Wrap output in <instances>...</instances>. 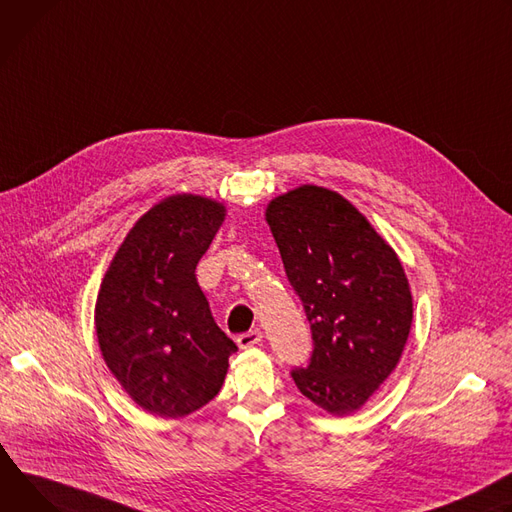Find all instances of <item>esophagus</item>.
I'll list each match as a JSON object with an SVG mask.
<instances>
[{
    "mask_svg": "<svg viewBox=\"0 0 512 512\" xmlns=\"http://www.w3.org/2000/svg\"><path fill=\"white\" fill-rule=\"evenodd\" d=\"M236 342H238V346H240L242 350L254 348V346H258V344L262 342V331H260V329H252V331H246V333L238 335Z\"/></svg>",
    "mask_w": 512,
    "mask_h": 512,
    "instance_id": "esophagus-1",
    "label": "esophagus"
}]
</instances>
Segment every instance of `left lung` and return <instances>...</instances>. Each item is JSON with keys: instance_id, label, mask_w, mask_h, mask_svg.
Segmentation results:
<instances>
[{"instance_id": "left-lung-1", "label": "left lung", "mask_w": 512, "mask_h": 512, "mask_svg": "<svg viewBox=\"0 0 512 512\" xmlns=\"http://www.w3.org/2000/svg\"><path fill=\"white\" fill-rule=\"evenodd\" d=\"M266 223L313 331L311 362L293 380L329 415H352L407 346L413 295L405 268L366 215L325 187L274 197Z\"/></svg>"}]
</instances>
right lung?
I'll return each mask as SVG.
<instances>
[{"label": "right lung", "instance_id": "right-lung-1", "mask_svg": "<svg viewBox=\"0 0 512 512\" xmlns=\"http://www.w3.org/2000/svg\"><path fill=\"white\" fill-rule=\"evenodd\" d=\"M225 205L193 193L152 205L101 280L95 331L101 356L144 411L179 419L219 392L238 346L213 321L195 268Z\"/></svg>", "mask_w": 512, "mask_h": 512}]
</instances>
